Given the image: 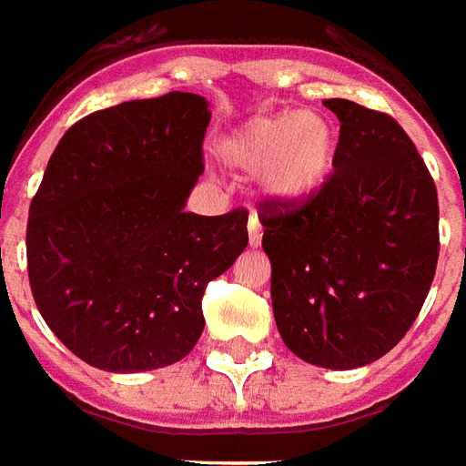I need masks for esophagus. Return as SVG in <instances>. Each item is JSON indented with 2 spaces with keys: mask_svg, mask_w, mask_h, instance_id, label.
<instances>
[{
  "mask_svg": "<svg viewBox=\"0 0 466 466\" xmlns=\"http://www.w3.org/2000/svg\"><path fill=\"white\" fill-rule=\"evenodd\" d=\"M260 240H263V226H260L258 216H250V220H248V243H250V248H258Z\"/></svg>",
  "mask_w": 466,
  "mask_h": 466,
  "instance_id": "esophagus-1",
  "label": "esophagus"
}]
</instances>
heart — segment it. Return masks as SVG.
I'll return each mask as SVG.
<instances>
[{
	"mask_svg": "<svg viewBox=\"0 0 466 466\" xmlns=\"http://www.w3.org/2000/svg\"><path fill=\"white\" fill-rule=\"evenodd\" d=\"M230 168L258 173L266 196L298 203L320 188L335 158L330 124L312 111L250 118L220 144Z\"/></svg>",
	"mask_w": 466,
	"mask_h": 466,
	"instance_id": "b5f03b06",
	"label": "heart"
}]
</instances>
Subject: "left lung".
Segmentation results:
<instances>
[{
    "mask_svg": "<svg viewBox=\"0 0 466 466\" xmlns=\"http://www.w3.org/2000/svg\"><path fill=\"white\" fill-rule=\"evenodd\" d=\"M340 118L335 171L298 203H260L280 338L310 365L352 370L405 338L437 270L440 203L395 118L328 98Z\"/></svg>",
    "mask_w": 466,
    "mask_h": 466,
    "instance_id": "left-lung-1",
    "label": "left lung"
}]
</instances>
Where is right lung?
I'll use <instances>...</instances> for the list:
<instances>
[{"label": "right lung", "mask_w": 466, "mask_h": 466, "mask_svg": "<svg viewBox=\"0 0 466 466\" xmlns=\"http://www.w3.org/2000/svg\"><path fill=\"white\" fill-rule=\"evenodd\" d=\"M208 101L171 91L71 126L29 206L34 303L66 348L106 372L183 360L206 285L248 246V210L186 213L203 173Z\"/></svg>", "instance_id": "right-lung-1"}]
</instances>
